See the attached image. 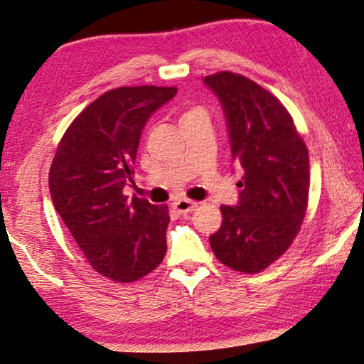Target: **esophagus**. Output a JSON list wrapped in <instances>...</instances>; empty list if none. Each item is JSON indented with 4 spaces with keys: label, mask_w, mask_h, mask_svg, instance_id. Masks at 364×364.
<instances>
[{
    "label": "esophagus",
    "mask_w": 364,
    "mask_h": 364,
    "mask_svg": "<svg viewBox=\"0 0 364 364\" xmlns=\"http://www.w3.org/2000/svg\"><path fill=\"white\" fill-rule=\"evenodd\" d=\"M197 205H198L197 201H192L188 198H181L174 203V208L177 210V213L183 215V213H190V211H193L195 208H197Z\"/></svg>",
    "instance_id": "esophagus-1"
}]
</instances>
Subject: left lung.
Returning a JSON list of instances; mask_svg holds the SVG:
<instances>
[{
  "label": "left lung",
  "instance_id": "obj_1",
  "mask_svg": "<svg viewBox=\"0 0 364 364\" xmlns=\"http://www.w3.org/2000/svg\"><path fill=\"white\" fill-rule=\"evenodd\" d=\"M203 82L220 100L232 159L242 171L239 201L221 206L211 250L232 270L259 273L299 232L309 197V153L289 112L267 89L229 71Z\"/></svg>",
  "mask_w": 364,
  "mask_h": 364
}]
</instances>
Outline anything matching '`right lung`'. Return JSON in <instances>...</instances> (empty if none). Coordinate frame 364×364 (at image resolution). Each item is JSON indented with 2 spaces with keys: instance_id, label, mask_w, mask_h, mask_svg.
<instances>
[{
  "instance_id": "right-lung-1",
  "label": "right lung",
  "mask_w": 364,
  "mask_h": 364,
  "mask_svg": "<svg viewBox=\"0 0 364 364\" xmlns=\"http://www.w3.org/2000/svg\"><path fill=\"white\" fill-rule=\"evenodd\" d=\"M177 87L124 86L102 94L73 120L55 153L48 187L55 210L91 267L132 283L163 262L169 208L133 197L139 136Z\"/></svg>"
}]
</instances>
